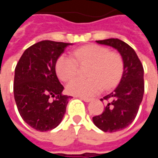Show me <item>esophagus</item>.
Instances as JSON below:
<instances>
[{"mask_svg": "<svg viewBox=\"0 0 158 158\" xmlns=\"http://www.w3.org/2000/svg\"><path fill=\"white\" fill-rule=\"evenodd\" d=\"M79 99L83 100L84 102H90L91 101V98H87V97H83V96H79Z\"/></svg>", "mask_w": 158, "mask_h": 158, "instance_id": "1", "label": "esophagus"}]
</instances>
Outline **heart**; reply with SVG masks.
I'll list each match as a JSON object with an SVG mask.
<instances>
[{"mask_svg": "<svg viewBox=\"0 0 158 158\" xmlns=\"http://www.w3.org/2000/svg\"><path fill=\"white\" fill-rule=\"evenodd\" d=\"M79 65H89L86 75L88 79H73L67 85V91L73 96L89 97L104 89H111L122 78L124 63L121 55L102 45H87L73 52L72 56H60L56 63V73L62 81L72 79Z\"/></svg>", "mask_w": 158, "mask_h": 158, "instance_id": "1", "label": "heart"}]
</instances>
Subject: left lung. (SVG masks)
Here are the masks:
<instances>
[{"label": "left lung", "instance_id": "1", "mask_svg": "<svg viewBox=\"0 0 158 158\" xmlns=\"http://www.w3.org/2000/svg\"><path fill=\"white\" fill-rule=\"evenodd\" d=\"M96 42L117 49L124 63L118 87L101 99L107 103L104 111L93 117V123L100 129L104 132H116L128 127L137 115L145 90L144 69L134 49L121 40L107 39Z\"/></svg>", "mask_w": 158, "mask_h": 158}]
</instances>
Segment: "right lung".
Returning a JSON list of instances; mask_svg holds the SVG:
<instances>
[{
    "instance_id": "right-lung-1",
    "label": "right lung",
    "mask_w": 158,
    "mask_h": 158,
    "mask_svg": "<svg viewBox=\"0 0 158 158\" xmlns=\"http://www.w3.org/2000/svg\"><path fill=\"white\" fill-rule=\"evenodd\" d=\"M69 43L42 40L26 49L15 68L13 92L20 116L41 132L62 121L70 96L56 73V63Z\"/></svg>"
}]
</instances>
